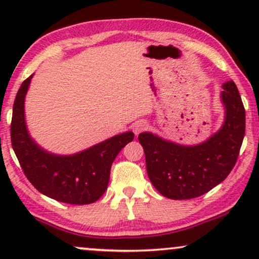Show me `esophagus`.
I'll list each match as a JSON object with an SVG mask.
<instances>
[{
	"instance_id": "34e87169",
	"label": "esophagus",
	"mask_w": 259,
	"mask_h": 259,
	"mask_svg": "<svg viewBox=\"0 0 259 259\" xmlns=\"http://www.w3.org/2000/svg\"><path fill=\"white\" fill-rule=\"evenodd\" d=\"M147 128V122L144 121V120H139L133 125V132L136 134H139L140 132H143L144 130Z\"/></svg>"
}]
</instances>
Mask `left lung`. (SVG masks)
<instances>
[{
    "mask_svg": "<svg viewBox=\"0 0 259 259\" xmlns=\"http://www.w3.org/2000/svg\"><path fill=\"white\" fill-rule=\"evenodd\" d=\"M221 93L225 120L204 143L185 146L151 132L139 134L148 178L169 199H192L221 184L235 166L245 134V109L232 80Z\"/></svg>",
    "mask_w": 259,
    "mask_h": 259,
    "instance_id": "left-lung-1",
    "label": "left lung"
}]
</instances>
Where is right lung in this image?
<instances>
[{"mask_svg": "<svg viewBox=\"0 0 259 259\" xmlns=\"http://www.w3.org/2000/svg\"><path fill=\"white\" fill-rule=\"evenodd\" d=\"M33 75L17 92L10 127L13 150L22 171L38 192L52 199L74 205L94 203L107 190L113 161L134 134H118L70 155L44 150L30 137L24 118V99Z\"/></svg>", "mask_w": 259, "mask_h": 259, "instance_id": "right-lung-1", "label": "right lung"}]
</instances>
